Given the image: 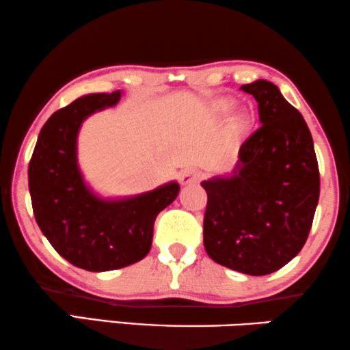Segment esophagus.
<instances>
[{
  "label": "esophagus",
  "instance_id": "1",
  "mask_svg": "<svg viewBox=\"0 0 350 350\" xmlns=\"http://www.w3.org/2000/svg\"><path fill=\"white\" fill-rule=\"evenodd\" d=\"M178 180L183 186L194 185V183H197V181H199V174H197V172L192 170V169H185V170L180 172Z\"/></svg>",
  "mask_w": 350,
  "mask_h": 350
}]
</instances>
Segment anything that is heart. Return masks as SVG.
I'll return each instance as SVG.
<instances>
[{"label": "heart", "mask_w": 350, "mask_h": 350, "mask_svg": "<svg viewBox=\"0 0 350 350\" xmlns=\"http://www.w3.org/2000/svg\"><path fill=\"white\" fill-rule=\"evenodd\" d=\"M229 107V105H224V109H227ZM232 129H234V134H237V135H241L243 133H245V129H246V121L243 120V118H237L235 121H234V126H232Z\"/></svg>", "instance_id": "b5f03b06"}]
</instances>
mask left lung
Wrapping results in <instances>:
<instances>
[{"mask_svg": "<svg viewBox=\"0 0 350 350\" xmlns=\"http://www.w3.org/2000/svg\"><path fill=\"white\" fill-rule=\"evenodd\" d=\"M262 126L238 151L234 172L204 181V245L230 270L263 276L291 262L310 235L321 192L312 137L301 113L267 80L243 85Z\"/></svg>", "mask_w": 350, "mask_h": 350, "instance_id": "8db88e82", "label": "left lung"}]
</instances>
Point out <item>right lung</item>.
<instances>
[{"label": "right lung", "instance_id": "right-lung-1", "mask_svg": "<svg viewBox=\"0 0 350 350\" xmlns=\"http://www.w3.org/2000/svg\"><path fill=\"white\" fill-rule=\"evenodd\" d=\"M121 93L83 96L55 112L40 129L28 165L33 213L59 256L88 271H109L139 262L150 252L156 216L178 196L169 183L120 202L99 200L83 185L75 158L82 121L112 107Z\"/></svg>", "mask_w": 350, "mask_h": 350}]
</instances>
